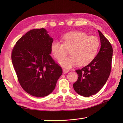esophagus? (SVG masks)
Instances as JSON below:
<instances>
[{
  "instance_id": "1",
  "label": "esophagus",
  "mask_w": 123,
  "mask_h": 123,
  "mask_svg": "<svg viewBox=\"0 0 123 123\" xmlns=\"http://www.w3.org/2000/svg\"><path fill=\"white\" fill-rule=\"evenodd\" d=\"M68 72H69L68 70H66V69H63V74H67V73H68Z\"/></svg>"
}]
</instances>
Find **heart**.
<instances>
[{
    "label": "heart",
    "instance_id": "1",
    "mask_svg": "<svg viewBox=\"0 0 123 123\" xmlns=\"http://www.w3.org/2000/svg\"><path fill=\"white\" fill-rule=\"evenodd\" d=\"M64 44L54 41L51 45V51L55 58L60 59L70 49L71 56L59 60V63L64 69H69L78 64L84 66L95 58L100 46V41L95 36H88L80 31H72L62 36Z\"/></svg>",
    "mask_w": 123,
    "mask_h": 123
}]
</instances>
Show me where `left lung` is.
I'll return each instance as SVG.
<instances>
[{
    "instance_id": "8db88e82",
    "label": "left lung",
    "mask_w": 123,
    "mask_h": 123,
    "mask_svg": "<svg viewBox=\"0 0 123 123\" xmlns=\"http://www.w3.org/2000/svg\"><path fill=\"white\" fill-rule=\"evenodd\" d=\"M98 31L100 40V50L89 64L75 71L78 79L73 85L75 92L86 97L95 95L103 87L111 71L113 48L100 31Z\"/></svg>"
}]
</instances>
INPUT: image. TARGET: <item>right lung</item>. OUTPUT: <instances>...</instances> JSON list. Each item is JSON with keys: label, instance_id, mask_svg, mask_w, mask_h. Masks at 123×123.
Masks as SVG:
<instances>
[{"label": "right lung", "instance_id": "right-lung-1", "mask_svg": "<svg viewBox=\"0 0 123 123\" xmlns=\"http://www.w3.org/2000/svg\"><path fill=\"white\" fill-rule=\"evenodd\" d=\"M53 41L45 28L33 29L19 39L12 49V63L18 81L31 95H49L62 74L50 55Z\"/></svg>", "mask_w": 123, "mask_h": 123}]
</instances>
